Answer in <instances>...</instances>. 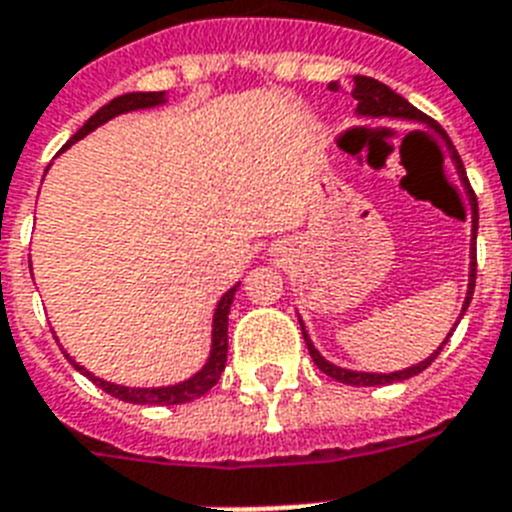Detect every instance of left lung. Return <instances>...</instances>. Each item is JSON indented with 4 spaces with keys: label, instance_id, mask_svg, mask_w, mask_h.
I'll return each instance as SVG.
<instances>
[{
    "label": "left lung",
    "instance_id": "1",
    "mask_svg": "<svg viewBox=\"0 0 512 512\" xmlns=\"http://www.w3.org/2000/svg\"><path fill=\"white\" fill-rule=\"evenodd\" d=\"M330 88H338V83H333ZM351 96L356 98V111H359L362 117L414 119V122L429 124L432 130H437L442 137H445V140H448V135H445V130H442L440 124L432 122L427 114H422V111L416 109V106H411L406 98L398 96L395 90H390L388 85L380 83V80H375V77L356 75L354 80H351ZM448 145H450V140H448ZM450 150H453V148H450ZM453 161H455V169H458V176H461V182L466 184L468 200H471V234H474V239H476V229H479V205H476V195H474V190H471V184H468V179H466V169H463L461 156H458L455 150H453ZM474 286H476V242L471 244V276H468V291H466V302H463V309H461V317H463V312L468 309V304H471V296H474ZM299 322H302V320H299ZM302 336H304V341H307L309 356H312V362L317 364V369H322L325 375L333 377V380H338V382H343V385H359V388H369V385H390V382H401V380H409V377L419 375V372H424L429 364L435 362L437 354L442 351V346L448 343V338H445L435 354L429 356V359H424V362L414 364V367L401 369V372H390V375H375V372H354V369H341V367H336V364L325 362V359L320 356V351H317L315 346H312V341H309L304 325H302ZM448 336H453V330H450Z\"/></svg>",
    "mask_w": 512,
    "mask_h": 512
}]
</instances>
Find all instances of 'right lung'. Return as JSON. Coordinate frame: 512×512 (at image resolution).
I'll return each instance as SVG.
<instances>
[{"label":"right lung","instance_id":"1","mask_svg":"<svg viewBox=\"0 0 512 512\" xmlns=\"http://www.w3.org/2000/svg\"><path fill=\"white\" fill-rule=\"evenodd\" d=\"M163 101H166V93H163V90L161 93H124V96L114 98V101H109L106 106H101V109H98L96 114L70 137V143L64 145V148H70V145L77 143L80 137H85L88 132L101 127L103 122L119 117L124 111L150 109V106H158V103ZM236 286H239V283H236ZM236 286L221 296V302H218L216 307V315H213V346H210L208 362H205V367L200 369L197 375H192L190 380L179 382V385H169V388H124V385H114V382H106L101 380V377H93L88 369L80 367L70 354H67V359H70L72 367H75L77 372H83L85 377H90V380L96 382L98 388L106 390V393L114 395V398H119V401L148 403V406H176V403L195 401V398L205 395L213 385H216L221 372L226 369V354H229V309L231 302H234Z\"/></svg>","mask_w":512,"mask_h":512}]
</instances>
